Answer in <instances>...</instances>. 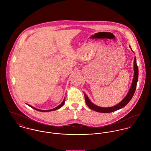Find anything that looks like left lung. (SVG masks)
Segmentation results:
<instances>
[{"instance_id": "left-lung-1", "label": "left lung", "mask_w": 151, "mask_h": 151, "mask_svg": "<svg viewBox=\"0 0 151 151\" xmlns=\"http://www.w3.org/2000/svg\"><path fill=\"white\" fill-rule=\"evenodd\" d=\"M129 46L130 48L131 49V46L130 45H129ZM131 51L133 52V51L132 50H131ZM134 78H133V80L132 82L131 88L128 91L127 94L125 96V97L119 103H118L116 106H114L113 107H100V106L94 104L90 100V99H89L88 96L84 93L85 101H86V103L87 106L91 109L95 111L99 112V113H111V112L117 111L119 109L123 108L124 107H125L132 98L133 95L135 93V91L136 90V88H137V84L138 79V66L137 64V60H136L135 57L134 60Z\"/></svg>"}]
</instances>
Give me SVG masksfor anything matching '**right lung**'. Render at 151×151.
I'll use <instances>...</instances> for the list:
<instances>
[{
  "label": "right lung",
  "instance_id": "1",
  "mask_svg": "<svg viewBox=\"0 0 151 151\" xmlns=\"http://www.w3.org/2000/svg\"><path fill=\"white\" fill-rule=\"evenodd\" d=\"M65 99L64 98V99H63V100L62 101V102L60 103V104L59 106H58L57 107H55V108H54V109H51V110H40V109H36V108H35V107H34L31 106V105H29V104H27L29 106H30V107H31L32 109H34V110H37V111H41V112H48V111H55V110H58V109H60V107H62L63 106V104H64V103H65Z\"/></svg>",
  "mask_w": 151,
  "mask_h": 151
}]
</instances>
